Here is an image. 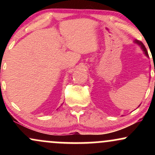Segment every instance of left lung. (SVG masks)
Segmentation results:
<instances>
[{
    "instance_id": "left-lung-1",
    "label": "left lung",
    "mask_w": 155,
    "mask_h": 155,
    "mask_svg": "<svg viewBox=\"0 0 155 155\" xmlns=\"http://www.w3.org/2000/svg\"><path fill=\"white\" fill-rule=\"evenodd\" d=\"M134 42H135V43H136V44H138V45H139L140 47H141V49H143V51H144V54H146V56H147V57H149L148 52H147V49H146L145 46L143 45V44L142 43L141 41H138V40H135V41H134ZM154 71H155V68H154Z\"/></svg>"
}]
</instances>
